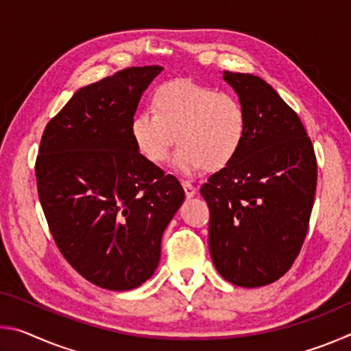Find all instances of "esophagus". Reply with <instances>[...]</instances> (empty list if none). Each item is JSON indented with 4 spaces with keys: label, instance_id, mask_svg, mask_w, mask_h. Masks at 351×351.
<instances>
[{
    "label": "esophagus",
    "instance_id": "34e87169",
    "mask_svg": "<svg viewBox=\"0 0 351 351\" xmlns=\"http://www.w3.org/2000/svg\"><path fill=\"white\" fill-rule=\"evenodd\" d=\"M181 184H182V189H184V192H186V197L187 198H193L195 195H197V187H195L192 182H190V181H182Z\"/></svg>",
    "mask_w": 351,
    "mask_h": 351
}]
</instances>
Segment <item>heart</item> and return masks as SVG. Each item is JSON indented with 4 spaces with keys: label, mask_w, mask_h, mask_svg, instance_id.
Wrapping results in <instances>:
<instances>
[{
    "label": "heart",
    "mask_w": 351,
    "mask_h": 351,
    "mask_svg": "<svg viewBox=\"0 0 351 351\" xmlns=\"http://www.w3.org/2000/svg\"><path fill=\"white\" fill-rule=\"evenodd\" d=\"M153 106L154 111L142 110L130 121L133 144L150 162H162L176 139L180 147L170 161L176 171L219 170L234 161L245 144L246 110L230 94L173 80L154 91Z\"/></svg>",
    "instance_id": "heart-1"
}]
</instances>
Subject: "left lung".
Wrapping results in <instances>:
<instances>
[{
  "mask_svg": "<svg viewBox=\"0 0 351 351\" xmlns=\"http://www.w3.org/2000/svg\"><path fill=\"white\" fill-rule=\"evenodd\" d=\"M247 114L245 144L232 162L203 184L210 210L209 251L224 280L265 287L287 272L314 204L317 164L299 116L269 83L223 71Z\"/></svg>",
  "mask_w": 351,
  "mask_h": 351,
  "instance_id": "obj_1",
  "label": "left lung"
}]
</instances>
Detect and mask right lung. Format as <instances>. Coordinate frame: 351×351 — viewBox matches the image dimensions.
<instances>
[{
    "mask_svg": "<svg viewBox=\"0 0 351 351\" xmlns=\"http://www.w3.org/2000/svg\"><path fill=\"white\" fill-rule=\"evenodd\" d=\"M162 69L127 68L80 88L40 142L35 176L51 234L71 266L105 289H134L154 274L164 230L186 197L130 136Z\"/></svg>",
    "mask_w": 351,
    "mask_h": 351,
    "instance_id": "right-lung-1",
    "label": "right lung"
}]
</instances>
